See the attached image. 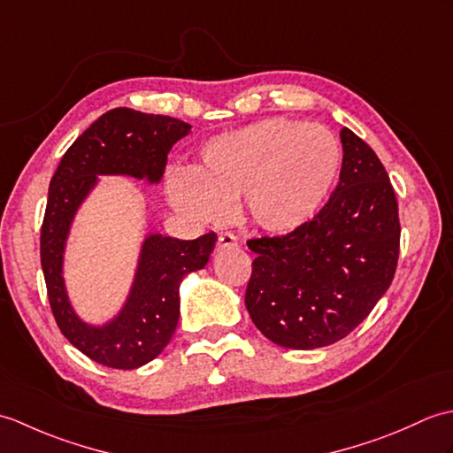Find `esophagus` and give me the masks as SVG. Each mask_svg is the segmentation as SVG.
<instances>
[{"instance_id":"1","label":"esophagus","mask_w":453,"mask_h":453,"mask_svg":"<svg viewBox=\"0 0 453 453\" xmlns=\"http://www.w3.org/2000/svg\"><path fill=\"white\" fill-rule=\"evenodd\" d=\"M237 247V237L234 234H219L218 237V251H224V249H234Z\"/></svg>"}]
</instances>
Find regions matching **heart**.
Returning a JSON list of instances; mask_svg holds the SVG:
<instances>
[{
    "label": "heart",
    "instance_id": "heart-1",
    "mask_svg": "<svg viewBox=\"0 0 453 453\" xmlns=\"http://www.w3.org/2000/svg\"><path fill=\"white\" fill-rule=\"evenodd\" d=\"M341 148L319 124L263 119L204 143L198 169H175L167 198L195 224H219L242 198L249 224L284 237L311 224L334 188Z\"/></svg>",
    "mask_w": 453,
    "mask_h": 453
}]
</instances>
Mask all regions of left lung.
<instances>
[{"mask_svg": "<svg viewBox=\"0 0 453 453\" xmlns=\"http://www.w3.org/2000/svg\"><path fill=\"white\" fill-rule=\"evenodd\" d=\"M339 185L311 224L284 237L251 239L257 253L245 307L268 341L294 350L352 333L388 292L399 258V210L386 167L341 130Z\"/></svg>", "mask_w": 453, "mask_h": 453, "instance_id": "left-lung-1", "label": "left lung"}]
</instances>
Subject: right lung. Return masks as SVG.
Segmentation results:
<instances>
[{"instance_id":"1","label":"right lung","mask_w":453,"mask_h":453,"mask_svg":"<svg viewBox=\"0 0 453 453\" xmlns=\"http://www.w3.org/2000/svg\"><path fill=\"white\" fill-rule=\"evenodd\" d=\"M190 128V124L163 114L112 109L72 143L50 180L41 229L48 300L65 339L109 368H140L163 352L179 323L182 278L206 266L218 235L204 234L190 242L157 232L143 235L127 300L117 315L99 325L81 319L67 294V237L101 175H127L157 185L165 173L167 153Z\"/></svg>"}]
</instances>
